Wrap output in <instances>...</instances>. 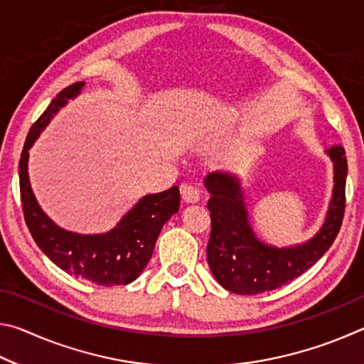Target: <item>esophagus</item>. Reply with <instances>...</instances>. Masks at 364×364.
I'll return each mask as SVG.
<instances>
[{"mask_svg":"<svg viewBox=\"0 0 364 364\" xmlns=\"http://www.w3.org/2000/svg\"><path fill=\"white\" fill-rule=\"evenodd\" d=\"M181 196L183 200L188 202V204H196V202L200 200L199 188L191 186V184H184V186H181Z\"/></svg>","mask_w":364,"mask_h":364,"instance_id":"1","label":"esophagus"}]
</instances>
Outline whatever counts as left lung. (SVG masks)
Listing matches in <instances>:
<instances>
[{
	"label": "left lung",
	"instance_id": "obj_1",
	"mask_svg": "<svg viewBox=\"0 0 364 364\" xmlns=\"http://www.w3.org/2000/svg\"><path fill=\"white\" fill-rule=\"evenodd\" d=\"M334 162V189L326 220L315 236L304 244L278 249L262 242L252 231L237 176L223 171L204 180L210 193L212 218L207 262L212 273L228 291L257 295L274 291L310 269L334 242L345 212L347 157L342 146L326 151Z\"/></svg>",
	"mask_w": 364,
	"mask_h": 364
}]
</instances>
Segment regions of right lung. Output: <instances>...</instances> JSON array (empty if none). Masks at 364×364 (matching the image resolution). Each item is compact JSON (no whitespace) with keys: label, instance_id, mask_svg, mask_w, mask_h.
<instances>
[{"label":"right lung","instance_id":"1","mask_svg":"<svg viewBox=\"0 0 364 364\" xmlns=\"http://www.w3.org/2000/svg\"><path fill=\"white\" fill-rule=\"evenodd\" d=\"M85 82H77L64 88L30 128L19 162L23 218L36 245L65 273L88 279L97 286H127L136 279L149 263L164 225L180 208L178 186L144 196L107 232L78 234L59 228L41 210L28 180V149L58 110L78 96Z\"/></svg>","mask_w":364,"mask_h":364}]
</instances>
